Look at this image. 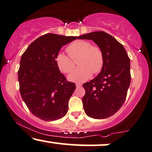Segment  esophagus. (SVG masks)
<instances>
[{
    "label": "esophagus",
    "instance_id": "esophagus-1",
    "mask_svg": "<svg viewBox=\"0 0 152 152\" xmlns=\"http://www.w3.org/2000/svg\"><path fill=\"white\" fill-rule=\"evenodd\" d=\"M81 86H82L81 84H80V83H77L76 84V87H77V88H78V87H80Z\"/></svg>",
    "mask_w": 152,
    "mask_h": 152
}]
</instances>
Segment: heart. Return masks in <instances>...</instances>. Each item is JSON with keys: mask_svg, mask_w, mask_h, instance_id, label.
Returning <instances> with one entry per match:
<instances>
[{"mask_svg": "<svg viewBox=\"0 0 152 152\" xmlns=\"http://www.w3.org/2000/svg\"><path fill=\"white\" fill-rule=\"evenodd\" d=\"M69 55L60 53L56 56L57 65L64 73H69L75 68L73 60L79 58L77 61L80 67L68 76V79L74 83H83L94 74L99 73L104 65V56L99 47L92 45L88 41L77 40L67 48Z\"/></svg>", "mask_w": 152, "mask_h": 152, "instance_id": "b5f03b06", "label": "heart"}]
</instances>
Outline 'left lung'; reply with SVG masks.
<instances>
[{
    "mask_svg": "<svg viewBox=\"0 0 152 152\" xmlns=\"http://www.w3.org/2000/svg\"><path fill=\"white\" fill-rule=\"evenodd\" d=\"M77 38L93 40L103 53L104 65L100 73L83 84V104L90 117L107 118L122 107L126 99L131 82L130 59L124 46L105 32H92Z\"/></svg>",
    "mask_w": 152,
    "mask_h": 152,
    "instance_id": "8db88e82",
    "label": "left lung"
}]
</instances>
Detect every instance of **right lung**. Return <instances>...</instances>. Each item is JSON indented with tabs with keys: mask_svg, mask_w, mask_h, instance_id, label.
I'll use <instances>...</instances> for the list:
<instances>
[{
	"mask_svg": "<svg viewBox=\"0 0 152 152\" xmlns=\"http://www.w3.org/2000/svg\"><path fill=\"white\" fill-rule=\"evenodd\" d=\"M75 36L48 33L39 37L23 53L18 69L20 92L32 114L44 121L61 119L75 84L68 82L57 65L56 56Z\"/></svg>",
	"mask_w": 152,
	"mask_h": 152,
	"instance_id": "right-lung-1",
	"label": "right lung"
}]
</instances>
